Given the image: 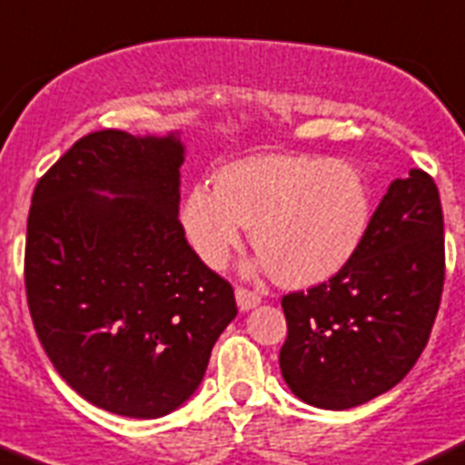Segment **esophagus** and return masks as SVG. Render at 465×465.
<instances>
[{
    "instance_id": "esophagus-1",
    "label": "esophagus",
    "mask_w": 465,
    "mask_h": 465,
    "mask_svg": "<svg viewBox=\"0 0 465 465\" xmlns=\"http://www.w3.org/2000/svg\"><path fill=\"white\" fill-rule=\"evenodd\" d=\"M236 302H238V307H241V312H250V310H254L259 302H262V296L254 292H247V289H242V286H238Z\"/></svg>"
}]
</instances>
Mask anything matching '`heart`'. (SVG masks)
I'll return each mask as SVG.
<instances>
[{
    "label": "heart",
    "instance_id": "b5f03b06",
    "mask_svg": "<svg viewBox=\"0 0 465 465\" xmlns=\"http://www.w3.org/2000/svg\"><path fill=\"white\" fill-rule=\"evenodd\" d=\"M371 223L370 183L355 164L319 155L263 153L224 164L213 190L194 185L181 227L197 257L220 268L241 245L242 227L259 257L250 271H272L284 286L331 280L362 245Z\"/></svg>",
    "mask_w": 465,
    "mask_h": 465
}]
</instances>
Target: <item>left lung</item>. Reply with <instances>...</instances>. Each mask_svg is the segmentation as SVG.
I'll return each instance as SVG.
<instances>
[{
	"instance_id": "left-lung-1",
	"label": "left lung",
	"mask_w": 465,
	"mask_h": 465,
	"mask_svg": "<svg viewBox=\"0 0 465 465\" xmlns=\"http://www.w3.org/2000/svg\"><path fill=\"white\" fill-rule=\"evenodd\" d=\"M445 280L438 188L422 169L390 183L355 257L282 298L280 370L301 401L355 409L392 390L427 346Z\"/></svg>"
}]
</instances>
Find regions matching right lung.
<instances>
[{
    "mask_svg": "<svg viewBox=\"0 0 465 465\" xmlns=\"http://www.w3.org/2000/svg\"><path fill=\"white\" fill-rule=\"evenodd\" d=\"M183 160L179 130H101L32 197L25 286L38 340L80 397L124 418L181 409L238 314L229 282L185 241Z\"/></svg>",
    "mask_w": 465,
    "mask_h": 465,
    "instance_id": "right-lung-1",
    "label": "right lung"
}]
</instances>
